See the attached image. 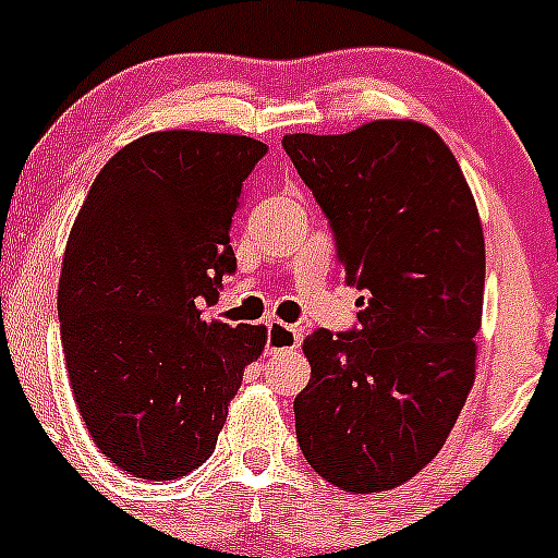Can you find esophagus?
<instances>
[{
  "label": "esophagus",
  "instance_id": "34e87169",
  "mask_svg": "<svg viewBox=\"0 0 558 558\" xmlns=\"http://www.w3.org/2000/svg\"><path fill=\"white\" fill-rule=\"evenodd\" d=\"M302 342V329L289 324H280V320H272L267 326V353H286V351H294L300 348Z\"/></svg>",
  "mask_w": 558,
  "mask_h": 558
}]
</instances>
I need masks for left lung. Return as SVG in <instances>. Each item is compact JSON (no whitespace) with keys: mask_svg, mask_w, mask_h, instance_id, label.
Returning a JSON list of instances; mask_svg holds the SVG:
<instances>
[{"mask_svg":"<svg viewBox=\"0 0 558 558\" xmlns=\"http://www.w3.org/2000/svg\"><path fill=\"white\" fill-rule=\"evenodd\" d=\"M283 150L329 218L359 324L305 340L311 384L296 442L324 481L402 486L446 446L475 380L486 245L464 174L440 134L373 121L286 134Z\"/></svg>","mask_w":558,"mask_h":558,"instance_id":"8db88e82","label":"left lung"}]
</instances>
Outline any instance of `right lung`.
<instances>
[{
  "instance_id": "right-lung-1",
  "label": "right lung",
  "mask_w": 558,
  "mask_h": 558,
  "mask_svg": "<svg viewBox=\"0 0 558 558\" xmlns=\"http://www.w3.org/2000/svg\"><path fill=\"white\" fill-rule=\"evenodd\" d=\"M253 137L154 132L118 150L75 218L59 280L70 386L107 459L143 481L189 475L216 451L264 326L202 318L238 269L229 232Z\"/></svg>"
}]
</instances>
